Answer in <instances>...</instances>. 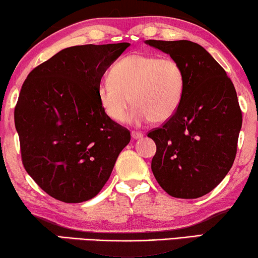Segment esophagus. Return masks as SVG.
Listing matches in <instances>:
<instances>
[{"label": "esophagus", "instance_id": "34e87169", "mask_svg": "<svg viewBox=\"0 0 258 258\" xmlns=\"http://www.w3.org/2000/svg\"><path fill=\"white\" fill-rule=\"evenodd\" d=\"M132 137H133V139H135V140L142 139L143 134L140 133V132H132Z\"/></svg>", "mask_w": 258, "mask_h": 258}]
</instances>
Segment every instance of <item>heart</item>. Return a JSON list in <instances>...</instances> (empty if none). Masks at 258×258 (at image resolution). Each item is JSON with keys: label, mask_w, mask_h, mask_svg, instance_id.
Here are the masks:
<instances>
[{"label": "heart", "mask_w": 258, "mask_h": 258, "mask_svg": "<svg viewBox=\"0 0 258 258\" xmlns=\"http://www.w3.org/2000/svg\"><path fill=\"white\" fill-rule=\"evenodd\" d=\"M184 89V72L177 59L132 54L115 63L110 79L98 84L97 97L105 115L115 122L124 121L133 101L136 105L130 122L162 123L176 114Z\"/></svg>", "instance_id": "1"}]
</instances>
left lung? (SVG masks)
I'll use <instances>...</instances> for the list:
<instances>
[{"mask_svg": "<svg viewBox=\"0 0 258 258\" xmlns=\"http://www.w3.org/2000/svg\"><path fill=\"white\" fill-rule=\"evenodd\" d=\"M181 63L185 89L170 119L148 133L156 143L151 170L165 192L199 199L220 184L234 163L242 111L225 70L191 41L148 40Z\"/></svg>", "mask_w": 258, "mask_h": 258, "instance_id": "8db88e82", "label": "left lung"}]
</instances>
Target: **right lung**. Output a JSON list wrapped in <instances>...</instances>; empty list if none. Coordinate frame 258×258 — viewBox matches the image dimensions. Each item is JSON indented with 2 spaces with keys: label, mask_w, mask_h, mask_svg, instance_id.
I'll return each instance as SVG.
<instances>
[{
  "label": "right lung",
  "mask_w": 258,
  "mask_h": 258,
  "mask_svg": "<svg viewBox=\"0 0 258 258\" xmlns=\"http://www.w3.org/2000/svg\"><path fill=\"white\" fill-rule=\"evenodd\" d=\"M129 43L66 48L29 73L14 118L23 167L40 188L66 203L93 199L130 142L97 97L105 70Z\"/></svg>",
  "instance_id": "right-lung-1"
}]
</instances>
